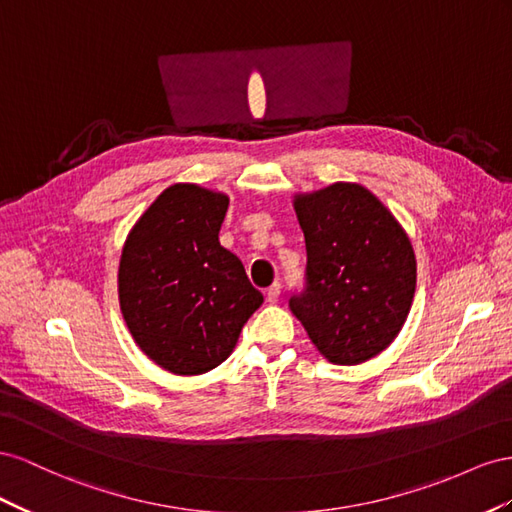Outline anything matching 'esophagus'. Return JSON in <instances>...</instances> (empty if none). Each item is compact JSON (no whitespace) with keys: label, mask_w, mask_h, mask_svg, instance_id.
Instances as JSON below:
<instances>
[{"label":"esophagus","mask_w":512,"mask_h":512,"mask_svg":"<svg viewBox=\"0 0 512 512\" xmlns=\"http://www.w3.org/2000/svg\"><path fill=\"white\" fill-rule=\"evenodd\" d=\"M281 298V283L276 281V283H272L270 287H268V291H266V300L268 302H276Z\"/></svg>","instance_id":"esophagus-1"}]
</instances>
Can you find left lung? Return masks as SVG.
Wrapping results in <instances>:
<instances>
[{
	"instance_id": "1",
	"label": "left lung",
	"mask_w": 512,
	"mask_h": 512,
	"mask_svg": "<svg viewBox=\"0 0 512 512\" xmlns=\"http://www.w3.org/2000/svg\"><path fill=\"white\" fill-rule=\"evenodd\" d=\"M306 244L304 289L289 309L332 364L377 356L403 328L416 289L414 248L397 218L360 184L294 201Z\"/></svg>"
}]
</instances>
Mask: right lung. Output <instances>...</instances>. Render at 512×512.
Wrapping results in <instances>:
<instances>
[{"label": "right lung", "instance_id": "obj_1", "mask_svg": "<svg viewBox=\"0 0 512 512\" xmlns=\"http://www.w3.org/2000/svg\"><path fill=\"white\" fill-rule=\"evenodd\" d=\"M229 197L173 184L130 229L118 272L120 309L141 352L175 375L218 367L264 296L218 242Z\"/></svg>", "mask_w": 512, "mask_h": 512}]
</instances>
